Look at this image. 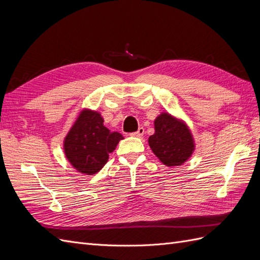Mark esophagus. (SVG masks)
Masks as SVG:
<instances>
[{
  "instance_id": "esophagus-1",
  "label": "esophagus",
  "mask_w": 260,
  "mask_h": 260,
  "mask_svg": "<svg viewBox=\"0 0 260 260\" xmlns=\"http://www.w3.org/2000/svg\"><path fill=\"white\" fill-rule=\"evenodd\" d=\"M143 135H144V128H142V127H140V128L138 129V131L132 133V136H133V137H137V138H142Z\"/></svg>"
}]
</instances>
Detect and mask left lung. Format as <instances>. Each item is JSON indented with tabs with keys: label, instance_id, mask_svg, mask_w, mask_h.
Segmentation results:
<instances>
[{
	"label": "left lung",
	"instance_id": "obj_1",
	"mask_svg": "<svg viewBox=\"0 0 260 260\" xmlns=\"http://www.w3.org/2000/svg\"><path fill=\"white\" fill-rule=\"evenodd\" d=\"M154 128V135L148 138V145L164 165L181 166L191 158L195 141L184 120L168 112H161L155 118Z\"/></svg>",
	"mask_w": 260,
	"mask_h": 260
}]
</instances>
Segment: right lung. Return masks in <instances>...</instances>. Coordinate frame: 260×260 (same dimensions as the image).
<instances>
[{"label":"right lung","mask_w":260,"mask_h":260,"mask_svg":"<svg viewBox=\"0 0 260 260\" xmlns=\"http://www.w3.org/2000/svg\"><path fill=\"white\" fill-rule=\"evenodd\" d=\"M123 137L104 125L101 113L83 108L62 142L69 164L82 175H95L108 160Z\"/></svg>","instance_id":"right-lung-1"}]
</instances>
